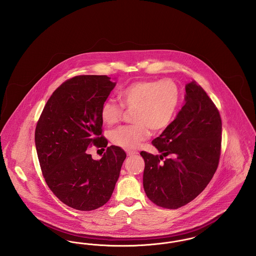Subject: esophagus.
<instances>
[{
	"mask_svg": "<svg viewBox=\"0 0 256 256\" xmlns=\"http://www.w3.org/2000/svg\"><path fill=\"white\" fill-rule=\"evenodd\" d=\"M136 154H138L136 151H127L128 156H133V155H136Z\"/></svg>",
	"mask_w": 256,
	"mask_h": 256,
	"instance_id": "34e87169",
	"label": "esophagus"
}]
</instances>
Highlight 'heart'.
I'll use <instances>...</instances> for the list:
<instances>
[{
    "label": "heart",
    "instance_id": "b5f03b06",
    "mask_svg": "<svg viewBox=\"0 0 256 256\" xmlns=\"http://www.w3.org/2000/svg\"><path fill=\"white\" fill-rule=\"evenodd\" d=\"M122 105L134 108V125L122 126L110 133L114 146L133 150L150 136V129L162 131L174 118L180 102V90L172 80H142L123 88L118 94ZM101 120L112 126L120 122L122 107L114 99H107L101 107Z\"/></svg>",
    "mask_w": 256,
    "mask_h": 256
}]
</instances>
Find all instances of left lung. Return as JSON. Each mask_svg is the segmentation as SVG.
Masks as SVG:
<instances>
[{
	"instance_id": "left-lung-1",
	"label": "left lung",
	"mask_w": 256,
	"mask_h": 256,
	"mask_svg": "<svg viewBox=\"0 0 256 256\" xmlns=\"http://www.w3.org/2000/svg\"><path fill=\"white\" fill-rule=\"evenodd\" d=\"M185 103L152 144L160 156L142 151L144 188L158 206L177 209L194 200L216 170L222 142L218 108L196 82L185 86ZM170 156L164 162V156Z\"/></svg>"
}]
</instances>
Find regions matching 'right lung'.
Returning <instances> with one entry per match:
<instances>
[{
	"instance_id": "add662e5",
	"label": "right lung",
	"mask_w": 256,
	"mask_h": 256,
	"mask_svg": "<svg viewBox=\"0 0 256 256\" xmlns=\"http://www.w3.org/2000/svg\"><path fill=\"white\" fill-rule=\"evenodd\" d=\"M116 82L105 75H81L60 84L47 101L34 134L41 170L54 196L69 207L92 211L108 202L126 153L107 146L100 112ZM107 147L100 160L86 149ZM105 150V149H104Z\"/></svg>"
}]
</instances>
